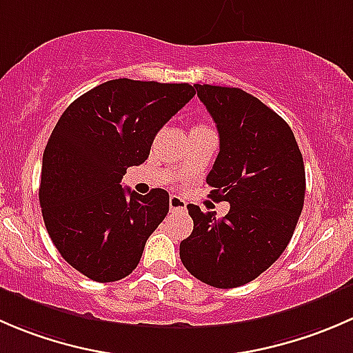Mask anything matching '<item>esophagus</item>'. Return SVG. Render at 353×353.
Wrapping results in <instances>:
<instances>
[{
  "instance_id": "1",
  "label": "esophagus",
  "mask_w": 353,
  "mask_h": 353,
  "mask_svg": "<svg viewBox=\"0 0 353 353\" xmlns=\"http://www.w3.org/2000/svg\"><path fill=\"white\" fill-rule=\"evenodd\" d=\"M169 208H170V212H174V213L176 212L183 213V212H186V201L179 196H170L169 198Z\"/></svg>"
}]
</instances>
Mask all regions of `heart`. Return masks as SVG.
<instances>
[{
  "mask_svg": "<svg viewBox=\"0 0 353 353\" xmlns=\"http://www.w3.org/2000/svg\"><path fill=\"white\" fill-rule=\"evenodd\" d=\"M203 128H206V126H205V124H196V126H194V128H193V130H203Z\"/></svg>",
  "mask_w": 353,
  "mask_h": 353,
  "instance_id": "heart-1",
  "label": "heart"
}]
</instances>
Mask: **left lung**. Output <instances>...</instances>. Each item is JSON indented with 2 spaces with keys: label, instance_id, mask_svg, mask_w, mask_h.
<instances>
[{
  "label": "left lung",
  "instance_id": "obj_1",
  "mask_svg": "<svg viewBox=\"0 0 353 353\" xmlns=\"http://www.w3.org/2000/svg\"><path fill=\"white\" fill-rule=\"evenodd\" d=\"M213 117L220 152L206 184L229 201L222 220L188 205L193 232L179 245L188 272L206 285L234 288L258 279L294 236L305 194L302 154L290 126L241 88L194 85Z\"/></svg>",
  "mask_w": 353,
  "mask_h": 353
}]
</instances>
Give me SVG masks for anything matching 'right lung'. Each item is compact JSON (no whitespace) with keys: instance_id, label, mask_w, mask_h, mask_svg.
I'll list each match as a JSON object with an SVG mask.
<instances>
[{"instance_id":"obj_1","label":"right lung","mask_w":353,"mask_h":353,"mask_svg":"<svg viewBox=\"0 0 353 353\" xmlns=\"http://www.w3.org/2000/svg\"><path fill=\"white\" fill-rule=\"evenodd\" d=\"M196 90L190 83L109 80L68 105L42 157L39 201L59 254L95 282L130 275L169 212V193L124 190L160 128Z\"/></svg>"}]
</instances>
